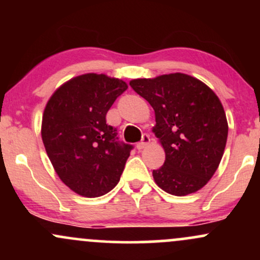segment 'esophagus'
I'll return each mask as SVG.
<instances>
[{"instance_id":"obj_1","label":"esophagus","mask_w":260,"mask_h":260,"mask_svg":"<svg viewBox=\"0 0 260 260\" xmlns=\"http://www.w3.org/2000/svg\"><path fill=\"white\" fill-rule=\"evenodd\" d=\"M150 136H149V134H144L142 138V142H139L138 144H137V149H138V150H142V149L147 148L148 145L150 144Z\"/></svg>"}]
</instances>
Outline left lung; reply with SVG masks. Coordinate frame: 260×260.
Returning <instances> with one entry per match:
<instances>
[{
	"label": "left lung",
	"instance_id": "left-lung-1",
	"mask_svg": "<svg viewBox=\"0 0 260 260\" xmlns=\"http://www.w3.org/2000/svg\"><path fill=\"white\" fill-rule=\"evenodd\" d=\"M129 85L154 109L153 132L165 150V162L153 171L155 183L178 197L201 189L219 168L228 140L217 95L184 73L132 79Z\"/></svg>",
	"mask_w": 260,
	"mask_h": 260
}]
</instances>
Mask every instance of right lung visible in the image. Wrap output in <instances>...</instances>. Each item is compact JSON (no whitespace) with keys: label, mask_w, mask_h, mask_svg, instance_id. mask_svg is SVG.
<instances>
[{"label":"right lung","mask_w":260,"mask_h":260,"mask_svg":"<svg viewBox=\"0 0 260 260\" xmlns=\"http://www.w3.org/2000/svg\"><path fill=\"white\" fill-rule=\"evenodd\" d=\"M127 88L122 79L86 73L58 86L45 106V150L59 180L77 194L96 198L120 181L132 145L118 143L106 113Z\"/></svg>","instance_id":"1"}]
</instances>
